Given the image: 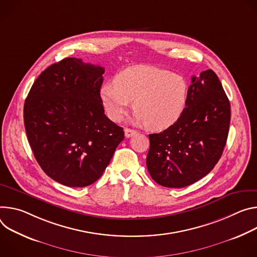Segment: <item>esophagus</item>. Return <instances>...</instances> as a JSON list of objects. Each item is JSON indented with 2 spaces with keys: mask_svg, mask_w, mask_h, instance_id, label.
<instances>
[{
  "mask_svg": "<svg viewBox=\"0 0 257 257\" xmlns=\"http://www.w3.org/2000/svg\"><path fill=\"white\" fill-rule=\"evenodd\" d=\"M137 134L136 130H132V128H125L124 130V136L125 138H131L133 136H135Z\"/></svg>",
  "mask_w": 257,
  "mask_h": 257,
  "instance_id": "34e87169",
  "label": "esophagus"
}]
</instances>
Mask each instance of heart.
Segmentation results:
<instances>
[{
  "label": "heart",
  "instance_id": "obj_1",
  "mask_svg": "<svg viewBox=\"0 0 257 257\" xmlns=\"http://www.w3.org/2000/svg\"><path fill=\"white\" fill-rule=\"evenodd\" d=\"M188 95L185 77L153 66L127 68L100 91L103 107L112 121H120L134 101V119L152 131L175 124L185 111Z\"/></svg>",
  "mask_w": 257,
  "mask_h": 257
}]
</instances>
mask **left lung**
I'll list each match as a JSON object with an SVG mask.
<instances>
[{
    "instance_id": "left-lung-1",
    "label": "left lung",
    "mask_w": 257,
    "mask_h": 257,
    "mask_svg": "<svg viewBox=\"0 0 257 257\" xmlns=\"http://www.w3.org/2000/svg\"><path fill=\"white\" fill-rule=\"evenodd\" d=\"M230 120V101L214 71L192 76L180 119L149 135L146 163L151 178L163 187L184 188L205 177L222 154Z\"/></svg>"
}]
</instances>
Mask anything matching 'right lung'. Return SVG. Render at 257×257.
Segmentation results:
<instances>
[{"instance_id":"right-lung-1","label":"right lung","mask_w":257,"mask_h":257,"mask_svg":"<svg viewBox=\"0 0 257 257\" xmlns=\"http://www.w3.org/2000/svg\"><path fill=\"white\" fill-rule=\"evenodd\" d=\"M104 67L65 58L34 82L23 108L28 143L45 172L67 187L101 178L124 139L104 113L100 89Z\"/></svg>"}]
</instances>
